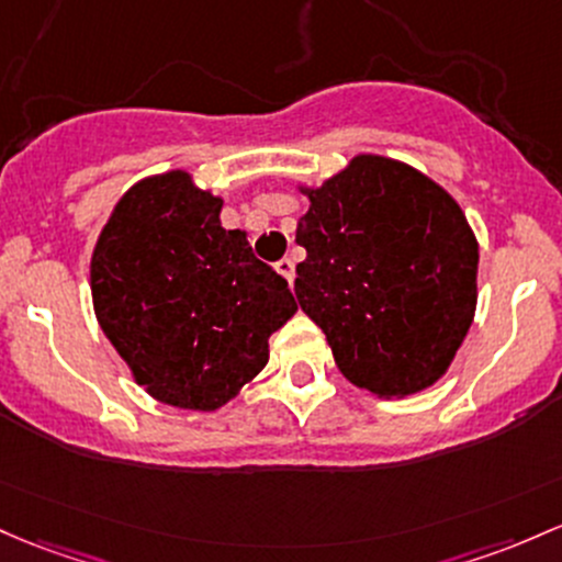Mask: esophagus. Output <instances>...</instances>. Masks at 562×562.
Masks as SVG:
<instances>
[{
	"label": "esophagus",
	"instance_id": "obj_1",
	"mask_svg": "<svg viewBox=\"0 0 562 562\" xmlns=\"http://www.w3.org/2000/svg\"><path fill=\"white\" fill-rule=\"evenodd\" d=\"M277 271H280L282 277H285L288 282H291L293 285V277H295V267H293V261L291 258H282V261H277Z\"/></svg>",
	"mask_w": 562,
	"mask_h": 562
}]
</instances>
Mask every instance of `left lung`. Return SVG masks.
I'll return each instance as SVG.
<instances>
[{"label":"left lung","mask_w":562,"mask_h":562,"mask_svg":"<svg viewBox=\"0 0 562 562\" xmlns=\"http://www.w3.org/2000/svg\"><path fill=\"white\" fill-rule=\"evenodd\" d=\"M295 243V299L338 371L375 397H408L446 375L477 310V237L459 202L422 170L357 154L323 187Z\"/></svg>","instance_id":"left-lung-1"}]
</instances>
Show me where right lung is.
I'll return each mask as SVG.
<instances>
[{"instance_id":"right-lung-1","label":"right lung","mask_w":562,"mask_h":562,"mask_svg":"<svg viewBox=\"0 0 562 562\" xmlns=\"http://www.w3.org/2000/svg\"><path fill=\"white\" fill-rule=\"evenodd\" d=\"M224 200L187 170L140 178L90 258L98 325L135 384L183 411H218L269 362V336L299 312L288 282L221 226Z\"/></svg>"}]
</instances>
